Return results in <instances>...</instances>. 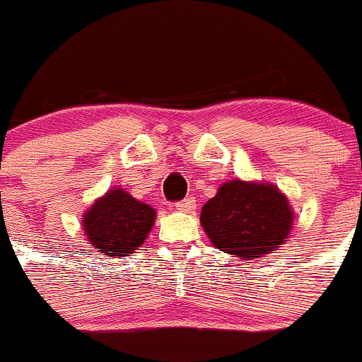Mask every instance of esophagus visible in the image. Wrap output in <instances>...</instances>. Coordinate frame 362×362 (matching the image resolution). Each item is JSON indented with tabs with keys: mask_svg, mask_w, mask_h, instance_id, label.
Instances as JSON below:
<instances>
[{
	"mask_svg": "<svg viewBox=\"0 0 362 362\" xmlns=\"http://www.w3.org/2000/svg\"><path fill=\"white\" fill-rule=\"evenodd\" d=\"M195 199L193 197H186L181 202H176V209L181 211V213H193L195 211Z\"/></svg>",
	"mask_w": 362,
	"mask_h": 362,
	"instance_id": "obj_1",
	"label": "esophagus"
}]
</instances>
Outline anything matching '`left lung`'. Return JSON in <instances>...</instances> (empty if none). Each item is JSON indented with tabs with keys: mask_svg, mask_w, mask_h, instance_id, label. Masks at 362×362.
I'll list each match as a JSON object with an SVG mask.
<instances>
[{
	"mask_svg": "<svg viewBox=\"0 0 362 362\" xmlns=\"http://www.w3.org/2000/svg\"><path fill=\"white\" fill-rule=\"evenodd\" d=\"M200 225L218 250L241 260H255L288 241L294 211L273 182L230 180L204 204Z\"/></svg>",
	"mask_w": 362,
	"mask_h": 362,
	"instance_id": "1",
	"label": "left lung"
}]
</instances>
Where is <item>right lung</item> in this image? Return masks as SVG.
Here are the masks:
<instances>
[{
	"label": "right lung",
	"mask_w": 362,
	"mask_h": 362,
	"mask_svg": "<svg viewBox=\"0 0 362 362\" xmlns=\"http://www.w3.org/2000/svg\"><path fill=\"white\" fill-rule=\"evenodd\" d=\"M156 220L149 204L132 197L127 189H109L82 214V228L96 252L112 259L130 257L148 239Z\"/></svg>",
	"instance_id": "right-lung-1"
}]
</instances>
